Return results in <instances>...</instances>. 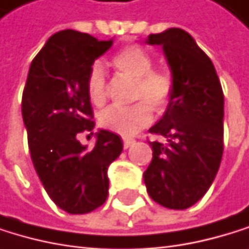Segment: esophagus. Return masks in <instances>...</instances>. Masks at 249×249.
<instances>
[{
  "label": "esophagus",
  "mask_w": 249,
  "mask_h": 249,
  "mask_svg": "<svg viewBox=\"0 0 249 249\" xmlns=\"http://www.w3.org/2000/svg\"><path fill=\"white\" fill-rule=\"evenodd\" d=\"M122 143H124V147L128 149V147H131V146L136 143V140H134V139H128V137H124Z\"/></svg>",
  "instance_id": "1"
}]
</instances>
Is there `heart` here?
I'll return each instance as SVG.
<instances>
[{"mask_svg":"<svg viewBox=\"0 0 249 249\" xmlns=\"http://www.w3.org/2000/svg\"><path fill=\"white\" fill-rule=\"evenodd\" d=\"M113 66L134 79L131 106H110L100 113V125L121 136H131L149 125L153 112H164L173 102L176 82L170 72L152 69V59L139 45H128L113 56ZM88 97L94 105H103L107 96L103 66L96 62L87 76Z\"/></svg>","mask_w":249,"mask_h":249,"instance_id":"obj_1","label":"heart"}]
</instances>
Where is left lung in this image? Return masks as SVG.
<instances>
[{
  "mask_svg": "<svg viewBox=\"0 0 249 249\" xmlns=\"http://www.w3.org/2000/svg\"><path fill=\"white\" fill-rule=\"evenodd\" d=\"M162 45L176 82L173 102L149 130L167 143L149 142L153 158L143 174L149 196L170 210L196 204L218 171L223 156L224 96L211 59L180 28L152 34Z\"/></svg>",
  "mask_w": 249,
  "mask_h": 249,
  "instance_id": "obj_1",
  "label": "left lung"
}]
</instances>
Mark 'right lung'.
Instances as JSON below:
<instances>
[{
	"instance_id": "obj_1",
	"label": "right lung",
	"mask_w": 249,
	"mask_h": 249,
	"mask_svg": "<svg viewBox=\"0 0 249 249\" xmlns=\"http://www.w3.org/2000/svg\"><path fill=\"white\" fill-rule=\"evenodd\" d=\"M112 44L72 29L54 34L32 60L23 90L22 116L35 171L53 202L69 214L105 204L107 168L122 152L121 137L107 130L96 134L91 150L76 139L94 128L87 76Z\"/></svg>"
}]
</instances>
